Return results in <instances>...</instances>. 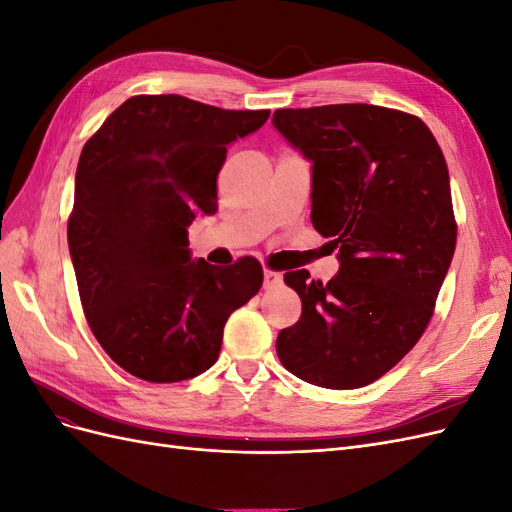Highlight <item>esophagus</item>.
Returning a JSON list of instances; mask_svg holds the SVG:
<instances>
[{
    "label": "esophagus",
    "mask_w": 512,
    "mask_h": 512,
    "mask_svg": "<svg viewBox=\"0 0 512 512\" xmlns=\"http://www.w3.org/2000/svg\"><path fill=\"white\" fill-rule=\"evenodd\" d=\"M282 284V273L280 271H273V269H265V282H262V286H265L267 290L280 286Z\"/></svg>",
    "instance_id": "obj_1"
}]
</instances>
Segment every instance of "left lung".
Instances as JSON below:
<instances>
[{"label": "left lung", "instance_id": "obj_1", "mask_svg": "<svg viewBox=\"0 0 512 512\" xmlns=\"http://www.w3.org/2000/svg\"><path fill=\"white\" fill-rule=\"evenodd\" d=\"M273 123L314 162L312 224L342 265L327 284L305 269L284 275L303 312L275 350L309 384L361 389L421 339L451 267L444 153L421 119L386 106L280 108Z\"/></svg>", "mask_w": 512, "mask_h": 512}]
</instances>
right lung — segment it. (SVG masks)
Here are the masks:
<instances>
[{
	"mask_svg": "<svg viewBox=\"0 0 512 512\" xmlns=\"http://www.w3.org/2000/svg\"><path fill=\"white\" fill-rule=\"evenodd\" d=\"M269 111L132 96L85 143L68 247L91 333L128 374L179 382L207 371L224 324L262 286L256 258L192 260L188 226L218 209L228 145Z\"/></svg>",
	"mask_w": 512,
	"mask_h": 512,
	"instance_id": "1",
	"label": "right lung"
}]
</instances>
